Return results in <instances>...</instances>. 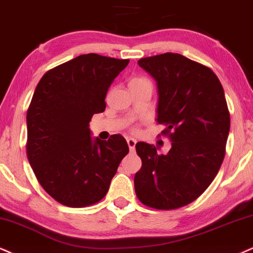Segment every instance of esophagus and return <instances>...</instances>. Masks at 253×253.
I'll return each instance as SVG.
<instances>
[{
  "label": "esophagus",
  "instance_id": "34e87169",
  "mask_svg": "<svg viewBox=\"0 0 253 253\" xmlns=\"http://www.w3.org/2000/svg\"><path fill=\"white\" fill-rule=\"evenodd\" d=\"M126 143H127V145H129V149L131 151H133L135 150V146H136V139H133V138H127L126 139Z\"/></svg>",
  "mask_w": 253,
  "mask_h": 253
}]
</instances>
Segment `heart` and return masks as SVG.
Masks as SVG:
<instances>
[{"instance_id":"obj_1","label":"heart","mask_w":253,"mask_h":253,"mask_svg":"<svg viewBox=\"0 0 253 253\" xmlns=\"http://www.w3.org/2000/svg\"><path fill=\"white\" fill-rule=\"evenodd\" d=\"M133 81H135V80H133Z\"/></svg>"}]
</instances>
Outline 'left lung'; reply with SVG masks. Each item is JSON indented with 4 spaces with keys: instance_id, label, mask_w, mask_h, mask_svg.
Instances as JSON below:
<instances>
[{
    "instance_id": "obj_1",
    "label": "left lung",
    "mask_w": 253,
    "mask_h": 253,
    "mask_svg": "<svg viewBox=\"0 0 253 253\" xmlns=\"http://www.w3.org/2000/svg\"><path fill=\"white\" fill-rule=\"evenodd\" d=\"M138 65L156 81V122L165 126L171 149L158 155L152 144L137 143L136 195L154 209L182 208L208 189L224 160L230 115L223 86L212 70L179 54L141 58Z\"/></svg>"
}]
</instances>
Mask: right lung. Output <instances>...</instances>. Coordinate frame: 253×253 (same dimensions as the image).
<instances>
[{"label": "right lung", "instance_id": "right-lung-1", "mask_svg": "<svg viewBox=\"0 0 253 253\" xmlns=\"http://www.w3.org/2000/svg\"><path fill=\"white\" fill-rule=\"evenodd\" d=\"M129 60L77 56L49 70L37 84L27 114V155L37 180L52 198L71 208L107 195L129 146L123 136L92 138V115Z\"/></svg>", "mask_w": 253, "mask_h": 253}]
</instances>
